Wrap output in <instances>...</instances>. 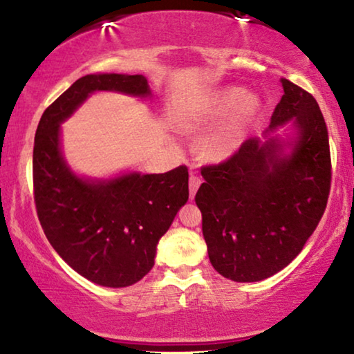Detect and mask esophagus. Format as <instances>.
I'll return each mask as SVG.
<instances>
[{
  "instance_id": "esophagus-1",
  "label": "esophagus",
  "mask_w": 354,
  "mask_h": 354,
  "mask_svg": "<svg viewBox=\"0 0 354 354\" xmlns=\"http://www.w3.org/2000/svg\"><path fill=\"white\" fill-rule=\"evenodd\" d=\"M200 185H201V178L198 177V176H195V174H192L190 182H188V187H190V198H195Z\"/></svg>"
}]
</instances>
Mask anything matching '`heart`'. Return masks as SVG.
Here are the masks:
<instances>
[{"label":"heart","instance_id":"obj_1","mask_svg":"<svg viewBox=\"0 0 354 354\" xmlns=\"http://www.w3.org/2000/svg\"><path fill=\"white\" fill-rule=\"evenodd\" d=\"M259 109V100L254 95L245 93L240 86H227L217 91L211 98V113L214 115H224L232 111V115L229 125L205 143L206 156L214 161L229 158L239 147L241 135L251 120L258 115Z\"/></svg>","mask_w":354,"mask_h":354}]
</instances>
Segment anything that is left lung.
Instances as JSON below:
<instances>
[{"label":"left lung","instance_id":"left-lung-1","mask_svg":"<svg viewBox=\"0 0 354 354\" xmlns=\"http://www.w3.org/2000/svg\"><path fill=\"white\" fill-rule=\"evenodd\" d=\"M280 84L283 95L264 142L246 140L227 161L201 169L195 201L207 254L234 282H259L287 268L316 230L330 193L328 132L317 101L287 79ZM290 120L292 140L270 137Z\"/></svg>","mask_w":354,"mask_h":354}]
</instances>
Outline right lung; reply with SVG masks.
<instances>
[{"mask_svg":"<svg viewBox=\"0 0 354 354\" xmlns=\"http://www.w3.org/2000/svg\"><path fill=\"white\" fill-rule=\"evenodd\" d=\"M95 91L147 98L143 75L90 74L75 80L38 122L33 145V198L48 241L82 277L129 287L154 266L156 246L188 200V169L129 172L108 180L75 176L61 149V124Z\"/></svg>","mask_w":354,"mask_h":354,"instance_id":"add662e5","label":"right lung"}]
</instances>
